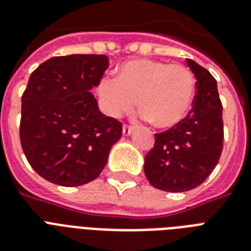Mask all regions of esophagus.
<instances>
[{"mask_svg":"<svg viewBox=\"0 0 251 251\" xmlns=\"http://www.w3.org/2000/svg\"><path fill=\"white\" fill-rule=\"evenodd\" d=\"M131 131H133V126L131 125H124L122 126V134L124 135H130L131 134Z\"/></svg>","mask_w":251,"mask_h":251,"instance_id":"esophagus-1","label":"esophagus"}]
</instances>
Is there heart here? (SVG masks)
Here are the masks:
<instances>
[{
    "label": "heart",
    "mask_w": 251,
    "mask_h": 251,
    "mask_svg": "<svg viewBox=\"0 0 251 251\" xmlns=\"http://www.w3.org/2000/svg\"><path fill=\"white\" fill-rule=\"evenodd\" d=\"M99 94L114 117L130 112L138 100V110L151 125L169 129L190 112L195 79L185 65L141 58L124 62L116 79L104 78Z\"/></svg>",
    "instance_id": "1"
}]
</instances>
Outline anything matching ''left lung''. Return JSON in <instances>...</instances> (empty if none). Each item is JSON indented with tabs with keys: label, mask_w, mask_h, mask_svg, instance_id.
<instances>
[{
	"label": "left lung",
	"mask_w": 251,
	"mask_h": 251,
	"mask_svg": "<svg viewBox=\"0 0 251 251\" xmlns=\"http://www.w3.org/2000/svg\"><path fill=\"white\" fill-rule=\"evenodd\" d=\"M186 62L197 79L193 108L178 125L155 134V145L145 157L149 182L171 193L199 186L219 163L224 141L216 80L195 61L186 58Z\"/></svg>",
	"instance_id": "left-lung-1"
}]
</instances>
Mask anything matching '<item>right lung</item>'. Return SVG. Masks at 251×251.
Listing matches in <instances>:
<instances>
[{"mask_svg":"<svg viewBox=\"0 0 251 251\" xmlns=\"http://www.w3.org/2000/svg\"><path fill=\"white\" fill-rule=\"evenodd\" d=\"M109 66L104 54L52 57L31 74L22 95V150L47 181L80 186L98 177L122 124L99 110L90 91Z\"/></svg>","mask_w":251,"mask_h":251,"instance_id":"obj_1","label":"right lung"}]
</instances>
